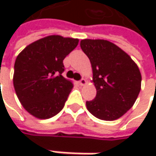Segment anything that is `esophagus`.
<instances>
[{"label": "esophagus", "instance_id": "obj_1", "mask_svg": "<svg viewBox=\"0 0 156 156\" xmlns=\"http://www.w3.org/2000/svg\"><path fill=\"white\" fill-rule=\"evenodd\" d=\"M86 84H87V80L85 78H82V79L79 80V85L80 86H85Z\"/></svg>", "mask_w": 156, "mask_h": 156}]
</instances>
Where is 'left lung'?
<instances>
[{"label": "left lung", "instance_id": "8db88e82", "mask_svg": "<svg viewBox=\"0 0 156 156\" xmlns=\"http://www.w3.org/2000/svg\"><path fill=\"white\" fill-rule=\"evenodd\" d=\"M80 47L88 57L97 96L87 101L96 117L113 121L135 104L141 90L142 77L137 65L123 49L106 40H82Z\"/></svg>", "mask_w": 156, "mask_h": 156}]
</instances>
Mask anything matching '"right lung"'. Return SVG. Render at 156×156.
I'll return each instance as SVG.
<instances>
[{
    "label": "right lung",
    "instance_id": "right-lung-1",
    "mask_svg": "<svg viewBox=\"0 0 156 156\" xmlns=\"http://www.w3.org/2000/svg\"><path fill=\"white\" fill-rule=\"evenodd\" d=\"M78 44V39L50 35L28 45L16 58V95L33 116L48 119L64 108L73 84L62 76L63 59Z\"/></svg>",
    "mask_w": 156,
    "mask_h": 156
}]
</instances>
